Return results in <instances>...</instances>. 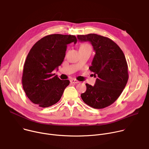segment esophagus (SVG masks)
I'll list each match as a JSON object with an SVG mask.
<instances>
[{
  "instance_id": "obj_1",
  "label": "esophagus",
  "mask_w": 149,
  "mask_h": 149,
  "mask_svg": "<svg viewBox=\"0 0 149 149\" xmlns=\"http://www.w3.org/2000/svg\"><path fill=\"white\" fill-rule=\"evenodd\" d=\"M71 82L72 83V84H75L79 83V81H77V80H75V79H71Z\"/></svg>"
}]
</instances>
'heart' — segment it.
<instances>
[{
    "label": "heart",
    "instance_id": "obj_1",
    "mask_svg": "<svg viewBox=\"0 0 149 149\" xmlns=\"http://www.w3.org/2000/svg\"><path fill=\"white\" fill-rule=\"evenodd\" d=\"M89 47H90V46L88 44H82L80 46L79 48H89Z\"/></svg>",
    "mask_w": 149,
    "mask_h": 149
}]
</instances>
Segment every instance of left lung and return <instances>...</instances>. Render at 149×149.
Here are the masks:
<instances>
[{"label": "left lung", "instance_id": "1", "mask_svg": "<svg viewBox=\"0 0 149 149\" xmlns=\"http://www.w3.org/2000/svg\"><path fill=\"white\" fill-rule=\"evenodd\" d=\"M81 42L89 41L95 52L89 67L97 77L94 86L86 84L81 93L83 101L95 109H102L112 104L123 91L129 78L125 56L120 48L111 39L96 34L78 35Z\"/></svg>", "mask_w": 149, "mask_h": 149}]
</instances>
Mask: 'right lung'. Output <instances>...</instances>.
<instances>
[{"instance_id": "1", "label": "right lung", "mask_w": 149, "mask_h": 149, "mask_svg": "<svg viewBox=\"0 0 149 149\" xmlns=\"http://www.w3.org/2000/svg\"><path fill=\"white\" fill-rule=\"evenodd\" d=\"M77 41L75 36L54 34L42 37L32 47L24 65L22 85L33 103L47 108L60 101L70 81L61 80L52 72L63 62L67 44Z\"/></svg>"}]
</instances>
